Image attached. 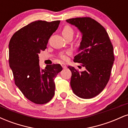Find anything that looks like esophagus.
I'll list each match as a JSON object with an SVG mask.
<instances>
[{"label":"esophagus","mask_w":128,"mask_h":128,"mask_svg":"<svg viewBox=\"0 0 128 128\" xmlns=\"http://www.w3.org/2000/svg\"><path fill=\"white\" fill-rule=\"evenodd\" d=\"M61 66H62L63 68H67V66H66V65L65 64H64V63H62V64H61Z\"/></svg>","instance_id":"esophagus-1"}]
</instances>
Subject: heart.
Listing matches in <instances>:
<instances>
[{
  "instance_id": "b5f03b06",
  "label": "heart",
  "mask_w": 128,
  "mask_h": 128,
  "mask_svg": "<svg viewBox=\"0 0 128 128\" xmlns=\"http://www.w3.org/2000/svg\"><path fill=\"white\" fill-rule=\"evenodd\" d=\"M62 36L64 38L68 37V36H73L74 34V30L69 25H66L63 28L62 30ZM70 54V52H67L66 54H61L60 55V57L63 60H66L67 59V55Z\"/></svg>"
}]
</instances>
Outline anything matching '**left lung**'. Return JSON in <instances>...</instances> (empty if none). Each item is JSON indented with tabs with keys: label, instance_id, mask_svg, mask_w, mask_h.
<instances>
[{
	"label": "left lung",
	"instance_id": "left-lung-1",
	"mask_svg": "<svg viewBox=\"0 0 128 128\" xmlns=\"http://www.w3.org/2000/svg\"><path fill=\"white\" fill-rule=\"evenodd\" d=\"M82 33L79 53L73 61L82 63L86 68L79 72L68 66L72 72L70 86L73 92L82 99L98 96L109 81L114 61L113 46L103 26L90 17H78L66 20Z\"/></svg>",
	"mask_w": 128,
	"mask_h": 128
}]
</instances>
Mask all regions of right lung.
<instances>
[{
  "mask_svg": "<svg viewBox=\"0 0 128 128\" xmlns=\"http://www.w3.org/2000/svg\"><path fill=\"white\" fill-rule=\"evenodd\" d=\"M60 20H38L29 23L13 35L9 43V64L14 81L24 96L36 104L49 102L55 94V80L62 70L59 64L39 66L38 54L46 49Z\"/></svg>",
  "mask_w": 128,
  "mask_h": 128,
  "instance_id": "add662e5",
  "label": "right lung"
}]
</instances>
